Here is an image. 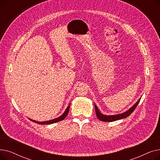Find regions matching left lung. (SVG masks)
<instances>
[{
	"mask_svg": "<svg viewBox=\"0 0 160 160\" xmlns=\"http://www.w3.org/2000/svg\"><path fill=\"white\" fill-rule=\"evenodd\" d=\"M140 100H141V98L138 100V101L135 104H134L132 107H131L129 109V110H127V112H124L122 113H121V114L113 115H104V114L101 113L99 112L97 106H96V104H95L96 115L98 117V119L101 121H103V122H112V121H117V120H119V119L126 118V117H128L133 112V110H135L136 108L138 105V104L140 101Z\"/></svg>",
	"mask_w": 160,
	"mask_h": 160,
	"instance_id": "1",
	"label": "left lung"
}]
</instances>
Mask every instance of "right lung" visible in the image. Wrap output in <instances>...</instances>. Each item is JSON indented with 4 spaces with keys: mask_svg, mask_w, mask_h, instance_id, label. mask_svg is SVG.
Segmentation results:
<instances>
[{
    "mask_svg": "<svg viewBox=\"0 0 160 160\" xmlns=\"http://www.w3.org/2000/svg\"><path fill=\"white\" fill-rule=\"evenodd\" d=\"M69 108H70V104H69L68 107L67 108L65 112L61 116L58 117V118H56V119H52V120H49V121H44V122H39V121L32 120L31 119H30V120H31L32 121L36 123H38L39 124H53V123H55V122H59V121H61L63 120L65 118V117H67V114H68L69 111Z\"/></svg>",
    "mask_w": 160,
    "mask_h": 160,
    "instance_id": "obj_1",
    "label": "right lung"
}]
</instances>
